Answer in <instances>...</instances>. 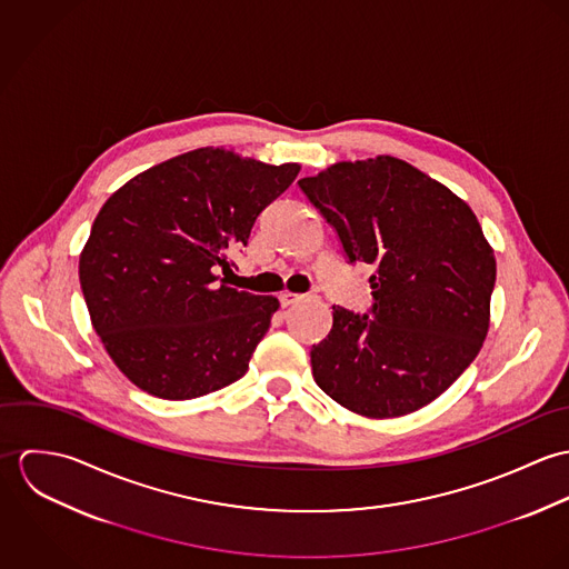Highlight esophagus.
Returning a JSON list of instances; mask_svg holds the SVG:
<instances>
[{
  "mask_svg": "<svg viewBox=\"0 0 569 569\" xmlns=\"http://www.w3.org/2000/svg\"><path fill=\"white\" fill-rule=\"evenodd\" d=\"M278 300H280V305L287 309V307H291V305L300 302V300H302V296H300V293H291V291H282V293L278 296Z\"/></svg>",
  "mask_w": 569,
  "mask_h": 569,
  "instance_id": "1",
  "label": "esophagus"
}]
</instances>
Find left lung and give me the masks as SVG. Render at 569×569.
<instances>
[{
	"instance_id": "8db88e82",
	"label": "left lung",
	"mask_w": 569,
	"mask_h": 569,
	"mask_svg": "<svg viewBox=\"0 0 569 569\" xmlns=\"http://www.w3.org/2000/svg\"><path fill=\"white\" fill-rule=\"evenodd\" d=\"M339 237L368 262L372 307H332L311 348L313 379L339 406L406 416L438 399L487 339L495 256L473 210L411 163L379 156L298 181Z\"/></svg>"
}]
</instances>
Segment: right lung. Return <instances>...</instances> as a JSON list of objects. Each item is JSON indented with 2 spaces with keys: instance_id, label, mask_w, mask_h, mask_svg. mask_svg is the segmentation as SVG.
<instances>
[{
  "instance_id": "1",
  "label": "right lung",
  "mask_w": 569,
  "mask_h": 569,
  "mask_svg": "<svg viewBox=\"0 0 569 569\" xmlns=\"http://www.w3.org/2000/svg\"><path fill=\"white\" fill-rule=\"evenodd\" d=\"M223 149L158 163L100 208L79 260L104 350L140 390L186 401L239 381L280 302L219 284L258 214L298 177ZM223 282V280H221Z\"/></svg>"
}]
</instances>
